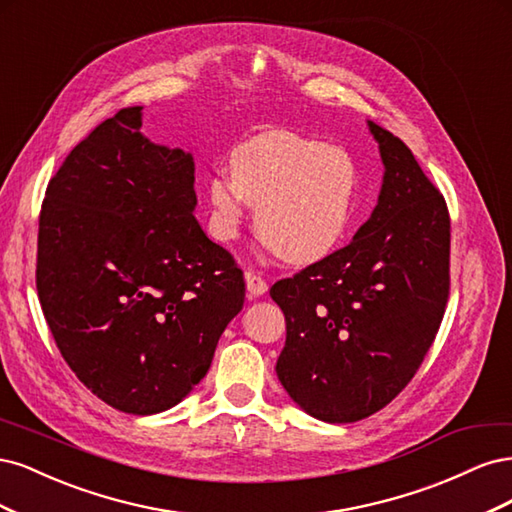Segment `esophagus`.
Segmentation results:
<instances>
[{
	"instance_id": "esophagus-1",
	"label": "esophagus",
	"mask_w": 512,
	"mask_h": 512,
	"mask_svg": "<svg viewBox=\"0 0 512 512\" xmlns=\"http://www.w3.org/2000/svg\"><path fill=\"white\" fill-rule=\"evenodd\" d=\"M245 286H247V292H250V297H260V294H265L269 290V284L265 277L254 273V271L245 273Z\"/></svg>"
}]
</instances>
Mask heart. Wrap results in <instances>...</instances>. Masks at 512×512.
Returning a JSON list of instances; mask_svg holds the SVG:
<instances>
[{
	"instance_id": "obj_1",
	"label": "heart",
	"mask_w": 512,
	"mask_h": 512,
	"mask_svg": "<svg viewBox=\"0 0 512 512\" xmlns=\"http://www.w3.org/2000/svg\"><path fill=\"white\" fill-rule=\"evenodd\" d=\"M230 170L207 183L213 228L235 235L243 203L258 209L256 228L290 262H314L346 237L359 196V166L342 147L292 132H267L239 145Z\"/></svg>"
}]
</instances>
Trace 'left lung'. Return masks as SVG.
<instances>
[{
	"label": "left lung",
	"mask_w": 512,
	"mask_h": 512,
	"mask_svg": "<svg viewBox=\"0 0 512 512\" xmlns=\"http://www.w3.org/2000/svg\"><path fill=\"white\" fill-rule=\"evenodd\" d=\"M384 183L354 239L271 286L286 316L275 371L327 423H354L406 389L451 292V215L408 145L369 121Z\"/></svg>",
	"instance_id": "1"
}]
</instances>
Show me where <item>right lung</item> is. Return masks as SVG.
Wrapping results in <instances>:
<instances>
[{
    "label": "right lung",
    "mask_w": 512,
    "mask_h": 512,
    "mask_svg": "<svg viewBox=\"0 0 512 512\" xmlns=\"http://www.w3.org/2000/svg\"><path fill=\"white\" fill-rule=\"evenodd\" d=\"M141 126V106L121 108L46 185L36 288L76 378L115 410L156 414L205 378L245 280L194 218L190 153Z\"/></svg>",
    "instance_id": "add662e5"
}]
</instances>
